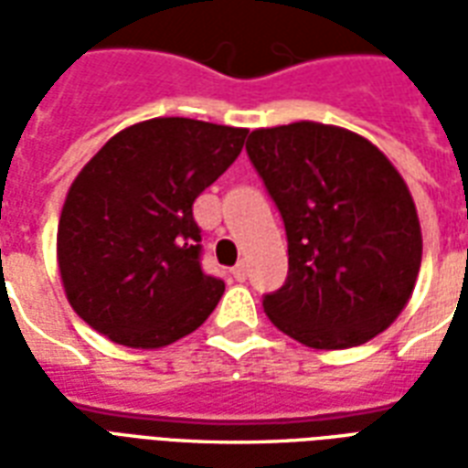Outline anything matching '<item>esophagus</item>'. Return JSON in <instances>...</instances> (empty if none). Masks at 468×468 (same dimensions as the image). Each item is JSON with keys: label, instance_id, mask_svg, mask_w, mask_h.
<instances>
[{"label": "esophagus", "instance_id": "obj_1", "mask_svg": "<svg viewBox=\"0 0 468 468\" xmlns=\"http://www.w3.org/2000/svg\"><path fill=\"white\" fill-rule=\"evenodd\" d=\"M230 273H233V278L238 281V283H243L245 278H248V268H245V263H238Z\"/></svg>", "mask_w": 468, "mask_h": 468}]
</instances>
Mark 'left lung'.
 <instances>
[{"label": "left lung", "mask_w": 468, "mask_h": 468, "mask_svg": "<svg viewBox=\"0 0 468 468\" xmlns=\"http://www.w3.org/2000/svg\"><path fill=\"white\" fill-rule=\"evenodd\" d=\"M245 150L288 235V278L263 298L275 328L324 351L386 331L411 298L423 248L391 160L361 134L308 120L253 130Z\"/></svg>", "instance_id": "left-lung-1"}]
</instances>
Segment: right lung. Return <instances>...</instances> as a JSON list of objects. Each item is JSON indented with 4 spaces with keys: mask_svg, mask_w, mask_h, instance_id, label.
<instances>
[{
    "mask_svg": "<svg viewBox=\"0 0 468 468\" xmlns=\"http://www.w3.org/2000/svg\"><path fill=\"white\" fill-rule=\"evenodd\" d=\"M245 127L154 117L110 137L80 170L57 228L69 305L127 348L193 334L225 283L200 268L193 203L235 163Z\"/></svg>",
    "mask_w": 468,
    "mask_h": 468,
    "instance_id": "1",
    "label": "right lung"
}]
</instances>
